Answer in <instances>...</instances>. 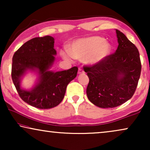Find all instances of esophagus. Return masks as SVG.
Segmentation results:
<instances>
[{"label":"esophagus","mask_w":150,"mask_h":150,"mask_svg":"<svg viewBox=\"0 0 150 150\" xmlns=\"http://www.w3.org/2000/svg\"><path fill=\"white\" fill-rule=\"evenodd\" d=\"M84 73H85V71H84L83 69L81 68L79 69V71H78V74H84Z\"/></svg>","instance_id":"obj_1"}]
</instances>
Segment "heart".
<instances>
[{
	"label": "heart",
	"instance_id": "heart-1",
	"mask_svg": "<svg viewBox=\"0 0 150 150\" xmlns=\"http://www.w3.org/2000/svg\"><path fill=\"white\" fill-rule=\"evenodd\" d=\"M111 44L100 36H90L73 41L68 50H61L60 54L67 61L83 59L86 65L93 66L102 63L111 51Z\"/></svg>",
	"mask_w": 150,
	"mask_h": 150
}]
</instances>
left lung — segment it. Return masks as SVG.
<instances>
[{"label":"left lung","instance_id":"1","mask_svg":"<svg viewBox=\"0 0 150 150\" xmlns=\"http://www.w3.org/2000/svg\"><path fill=\"white\" fill-rule=\"evenodd\" d=\"M115 30L119 44L115 52L99 64L84 67L89 79L88 99L103 108L117 107L130 100L141 74L138 49L123 33Z\"/></svg>","mask_w":150,"mask_h":150}]
</instances>
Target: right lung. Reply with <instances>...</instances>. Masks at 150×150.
I'll list each match as a JSON object with an SVG mask.
<instances>
[{
    "mask_svg": "<svg viewBox=\"0 0 150 150\" xmlns=\"http://www.w3.org/2000/svg\"><path fill=\"white\" fill-rule=\"evenodd\" d=\"M54 39L47 35L32 39L14 53L11 77L20 98L26 103L40 109H48L59 105L64 98L67 86L76 77L78 67L67 70H51L57 51ZM30 72L37 76L30 89L21 87V81Z\"/></svg>",
    "mask_w": 150,
    "mask_h": 150,
    "instance_id": "add662e5",
    "label": "right lung"
}]
</instances>
